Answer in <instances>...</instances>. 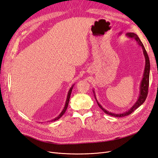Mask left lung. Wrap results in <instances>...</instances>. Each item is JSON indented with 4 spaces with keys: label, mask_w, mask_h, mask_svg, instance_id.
<instances>
[{
    "label": "left lung",
    "mask_w": 158,
    "mask_h": 158,
    "mask_svg": "<svg viewBox=\"0 0 158 158\" xmlns=\"http://www.w3.org/2000/svg\"><path fill=\"white\" fill-rule=\"evenodd\" d=\"M127 35L128 37H131V38H134L137 43L138 44L143 50V53H144V57H145V69H144V74H143V78L142 80L141 81V84L140 85V94H139V97H138V99H137L136 102L135 103V104L134 105V106L129 109L128 111H127L126 112H124L123 113H111V112H109L107 111V110L105 109L104 108H103V107L100 105L96 99V97H95V92L93 90V92L94 94V97L95 100H96V102L98 104L99 107L101 108L103 112L105 113H106L107 114H109V115L113 116V117H125V116H127L129 115V114H131L134 111H135V110L138 108L141 105L143 104L145 102V100L147 98V95H148V86H149V78H150V60H149V57H148V53L147 52L144 48V45L142 44V41H140V38L138 37V35L136 34H135V33H127Z\"/></svg>",
    "instance_id": "left-lung-1"
}]
</instances>
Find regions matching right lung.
I'll list each match as a JSON object with an SVG mask.
<instances>
[{"label":"right lung","mask_w":158,"mask_h":158,"mask_svg":"<svg viewBox=\"0 0 158 158\" xmlns=\"http://www.w3.org/2000/svg\"><path fill=\"white\" fill-rule=\"evenodd\" d=\"M73 86H74V85H73V86H72L71 88H70V89H69V93H68V95H67V98H66V103H65V106H64V109H63V111H62V112L60 113V114H59V115L57 117H56L55 118H54V119H52V120L51 121H56V120H58V119H59L63 115V114H64V113H65V111H66V109H67V107H68V106H69V100H70V95H71V92H72V89H73Z\"/></svg>","instance_id":"obj_1"}]
</instances>
